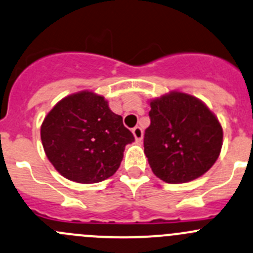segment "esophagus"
I'll return each instance as SVG.
<instances>
[{
    "mask_svg": "<svg viewBox=\"0 0 253 253\" xmlns=\"http://www.w3.org/2000/svg\"><path fill=\"white\" fill-rule=\"evenodd\" d=\"M132 133H133L134 138H136L137 142H141L142 138H143V131H142L141 127L136 126L133 129H132Z\"/></svg>",
    "mask_w": 253,
    "mask_h": 253,
    "instance_id": "1",
    "label": "esophagus"
}]
</instances>
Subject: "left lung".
I'll use <instances>...</instances> for the list:
<instances>
[{
    "mask_svg": "<svg viewBox=\"0 0 253 253\" xmlns=\"http://www.w3.org/2000/svg\"><path fill=\"white\" fill-rule=\"evenodd\" d=\"M151 125L144 132V154L152 171L166 183L194 180L219 158L222 127L198 97L170 91L149 101Z\"/></svg>",
    "mask_w": 253,
    "mask_h": 253,
    "instance_id": "obj_1",
    "label": "left lung"
}]
</instances>
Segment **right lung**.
Returning a JSON list of instances; mask_svg holds the SVG:
<instances>
[{
  "mask_svg": "<svg viewBox=\"0 0 253 253\" xmlns=\"http://www.w3.org/2000/svg\"><path fill=\"white\" fill-rule=\"evenodd\" d=\"M44 152L54 168L69 180L99 183L116 173L133 134L104 96L80 91L64 97L41 127Z\"/></svg>",
  "mask_w": 253,
  "mask_h": 253,
  "instance_id": "right-lung-1",
  "label": "right lung"
}]
</instances>
